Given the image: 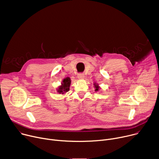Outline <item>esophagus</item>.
I'll return each instance as SVG.
<instances>
[{
	"instance_id": "34e87169",
	"label": "esophagus",
	"mask_w": 159,
	"mask_h": 159,
	"mask_svg": "<svg viewBox=\"0 0 159 159\" xmlns=\"http://www.w3.org/2000/svg\"><path fill=\"white\" fill-rule=\"evenodd\" d=\"M84 78H85V76H84V73H79L78 75V79L79 80H83V79H84Z\"/></svg>"
}]
</instances>
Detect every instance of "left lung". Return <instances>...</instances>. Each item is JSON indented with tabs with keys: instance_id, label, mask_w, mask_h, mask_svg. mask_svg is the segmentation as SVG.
<instances>
[{
	"instance_id": "8db88e82",
	"label": "left lung",
	"mask_w": 159,
	"mask_h": 159,
	"mask_svg": "<svg viewBox=\"0 0 159 159\" xmlns=\"http://www.w3.org/2000/svg\"><path fill=\"white\" fill-rule=\"evenodd\" d=\"M93 85H94V87H95V91H96V92H97V91H99V89L101 88H100V86H98V84H97V83H94Z\"/></svg>"
}]
</instances>
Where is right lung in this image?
<instances>
[{"instance_id": "1", "label": "right lung", "mask_w": 159, "mask_h": 159, "mask_svg": "<svg viewBox=\"0 0 159 159\" xmlns=\"http://www.w3.org/2000/svg\"><path fill=\"white\" fill-rule=\"evenodd\" d=\"M71 79L70 77H66L61 82V85L58 87L57 91L59 94H65L70 90V87L71 84Z\"/></svg>"}]
</instances>
